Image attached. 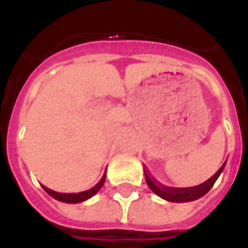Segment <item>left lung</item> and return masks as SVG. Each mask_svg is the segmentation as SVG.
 Here are the masks:
<instances>
[{
  "label": "left lung",
  "mask_w": 248,
  "mask_h": 248,
  "mask_svg": "<svg viewBox=\"0 0 248 248\" xmlns=\"http://www.w3.org/2000/svg\"><path fill=\"white\" fill-rule=\"evenodd\" d=\"M226 163L223 164L220 169L217 170V172L211 176L209 180H206L205 183L200 184V185L192 186V187H185V189H181V187H169V186H164L161 184H159L157 181H155L153 177L149 175V172L144 169V174H145V180L146 184L149 185L153 191L160 196L164 200L171 201V202H189V201L198 200V199L202 198L203 195H206L207 192L211 190V187L214 186V184L216 183V180L218 179L220 174L222 172L223 168H225Z\"/></svg>",
  "instance_id": "obj_1"
}]
</instances>
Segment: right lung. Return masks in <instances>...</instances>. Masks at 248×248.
<instances>
[{
    "instance_id": "1",
    "label": "right lung",
    "mask_w": 248,
    "mask_h": 248,
    "mask_svg": "<svg viewBox=\"0 0 248 248\" xmlns=\"http://www.w3.org/2000/svg\"><path fill=\"white\" fill-rule=\"evenodd\" d=\"M104 181H105V172L97 185L93 186L92 189L87 190V191L78 192V194H62V192H56V191H53V190H50V189H48V187H46L45 185H42V187L48 195H50L52 198L56 199V200H58V201H61V202L78 203V202H82V201L88 200V199H91L92 196H94V195L97 194V192L102 189V186L104 185Z\"/></svg>"
}]
</instances>
